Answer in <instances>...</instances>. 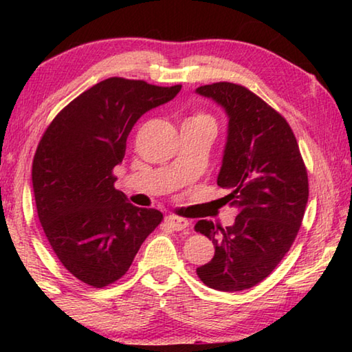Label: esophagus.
Masks as SVG:
<instances>
[{
  "label": "esophagus",
  "mask_w": 352,
  "mask_h": 352,
  "mask_svg": "<svg viewBox=\"0 0 352 352\" xmlns=\"http://www.w3.org/2000/svg\"><path fill=\"white\" fill-rule=\"evenodd\" d=\"M164 223L172 231H186L189 230V222L186 219L177 217V216H168L164 219Z\"/></svg>",
  "instance_id": "esophagus-1"
}]
</instances>
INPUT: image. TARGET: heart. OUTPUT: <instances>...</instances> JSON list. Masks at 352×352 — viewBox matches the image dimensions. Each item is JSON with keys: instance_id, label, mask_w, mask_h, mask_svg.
<instances>
[{"instance_id": "1", "label": "heart", "mask_w": 352, "mask_h": 352, "mask_svg": "<svg viewBox=\"0 0 352 352\" xmlns=\"http://www.w3.org/2000/svg\"><path fill=\"white\" fill-rule=\"evenodd\" d=\"M194 118H206V116H201V115H200V116H194Z\"/></svg>"}]
</instances>
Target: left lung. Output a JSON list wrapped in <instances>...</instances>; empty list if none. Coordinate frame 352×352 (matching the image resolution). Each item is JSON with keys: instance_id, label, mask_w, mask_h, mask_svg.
<instances>
[{"instance_id": "left-lung-1", "label": "left lung", "mask_w": 352, "mask_h": 352, "mask_svg": "<svg viewBox=\"0 0 352 352\" xmlns=\"http://www.w3.org/2000/svg\"><path fill=\"white\" fill-rule=\"evenodd\" d=\"M195 91L228 116L217 184L230 190L222 200L239 212L226 228L195 223L216 247L197 275L211 289L241 292L269 276L294 243L309 197L307 170L289 122L248 88L217 82Z\"/></svg>"}]
</instances>
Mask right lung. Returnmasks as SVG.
I'll return each instance as SVG.
<instances>
[{
  "label": "right lung",
  "mask_w": 352,
  "mask_h": 352,
  "mask_svg": "<svg viewBox=\"0 0 352 352\" xmlns=\"http://www.w3.org/2000/svg\"><path fill=\"white\" fill-rule=\"evenodd\" d=\"M180 90L110 77L71 100L41 136L32 163L38 219L58 261L82 283L100 289L122 278L162 223L158 210L129 204L113 169L136 121Z\"/></svg>",
  "instance_id": "add662e5"
}]
</instances>
